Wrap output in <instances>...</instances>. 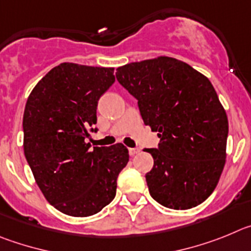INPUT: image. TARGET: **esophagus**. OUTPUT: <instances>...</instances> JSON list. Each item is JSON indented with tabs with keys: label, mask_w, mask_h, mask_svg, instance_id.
Wrapping results in <instances>:
<instances>
[{
	"label": "esophagus",
	"mask_w": 251,
	"mask_h": 251,
	"mask_svg": "<svg viewBox=\"0 0 251 251\" xmlns=\"http://www.w3.org/2000/svg\"><path fill=\"white\" fill-rule=\"evenodd\" d=\"M140 152V149L139 148H130L128 149V153H130L131 156H134L136 153Z\"/></svg>",
	"instance_id": "esophagus-1"
}]
</instances>
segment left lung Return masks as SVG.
Segmentation results:
<instances>
[{
    "label": "left lung",
    "mask_w": 251,
    "mask_h": 251,
    "mask_svg": "<svg viewBox=\"0 0 251 251\" xmlns=\"http://www.w3.org/2000/svg\"><path fill=\"white\" fill-rule=\"evenodd\" d=\"M117 81L137 100L145 125L159 132L146 149L153 168L149 191L162 206L186 210L215 190L226 159L229 123L206 76L176 58L160 56L121 66Z\"/></svg>",
    "instance_id": "obj_1"
}]
</instances>
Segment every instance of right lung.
I'll return each mask as SVG.
<instances>
[{
	"instance_id": "add662e5",
	"label": "right lung",
	"mask_w": 251,
	"mask_h": 251,
	"mask_svg": "<svg viewBox=\"0 0 251 251\" xmlns=\"http://www.w3.org/2000/svg\"><path fill=\"white\" fill-rule=\"evenodd\" d=\"M115 82L114 67L64 62L38 81L24 112V151L47 201L70 216L94 215L114 200L128 161L123 144L85 141L98 121L100 98ZM96 131V130H95Z\"/></svg>"
}]
</instances>
